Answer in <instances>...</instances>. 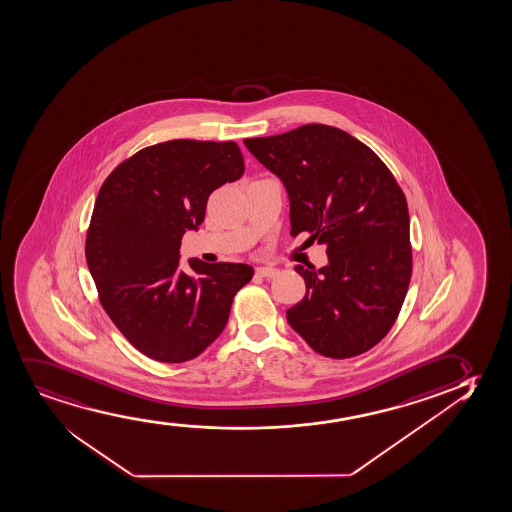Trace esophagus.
<instances>
[{"instance_id": "obj_1", "label": "esophagus", "mask_w": 512, "mask_h": 512, "mask_svg": "<svg viewBox=\"0 0 512 512\" xmlns=\"http://www.w3.org/2000/svg\"><path fill=\"white\" fill-rule=\"evenodd\" d=\"M277 268H273V266H258L256 268V273H258L259 277H265V279H272L277 275Z\"/></svg>"}]
</instances>
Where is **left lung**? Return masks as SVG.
Listing matches in <instances>:
<instances>
[{
	"mask_svg": "<svg viewBox=\"0 0 512 512\" xmlns=\"http://www.w3.org/2000/svg\"><path fill=\"white\" fill-rule=\"evenodd\" d=\"M244 145L284 183L292 235L308 232L327 246L329 265L296 266L306 296L287 322L329 358L374 348L395 324L412 275L407 199L395 176L365 143L327 124Z\"/></svg>",
	"mask_w": 512,
	"mask_h": 512,
	"instance_id": "obj_1",
	"label": "left lung"
}]
</instances>
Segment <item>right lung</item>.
Wrapping results in <instances>:
<instances>
[{"mask_svg": "<svg viewBox=\"0 0 512 512\" xmlns=\"http://www.w3.org/2000/svg\"><path fill=\"white\" fill-rule=\"evenodd\" d=\"M242 175L235 142L169 140L121 162L98 192L86 263L110 320L152 360L201 355L253 279L244 263L188 259L194 273L180 268L183 233L204 221L213 190Z\"/></svg>", "mask_w": 512, "mask_h": 512, "instance_id": "1", "label": "right lung"}]
</instances>
